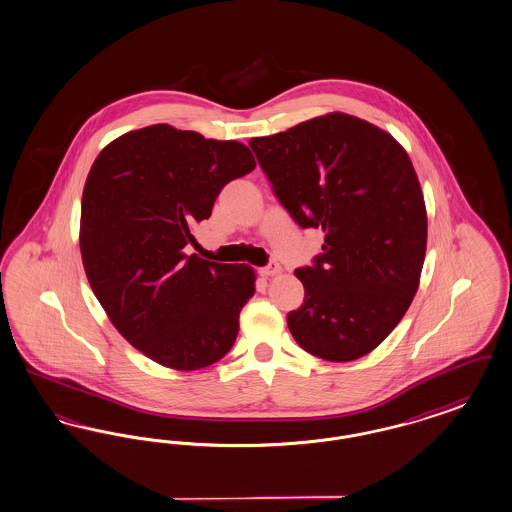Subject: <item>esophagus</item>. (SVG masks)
Wrapping results in <instances>:
<instances>
[{
  "mask_svg": "<svg viewBox=\"0 0 512 512\" xmlns=\"http://www.w3.org/2000/svg\"><path fill=\"white\" fill-rule=\"evenodd\" d=\"M259 272H261V276L270 278V276H276V274H280V272H282V266L278 265V263H270V265L265 266V268H261Z\"/></svg>",
  "mask_w": 512,
  "mask_h": 512,
  "instance_id": "34e87169",
  "label": "esophagus"
}]
</instances>
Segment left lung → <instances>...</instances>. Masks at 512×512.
Returning a JSON list of instances; mask_svg holds the SVG:
<instances>
[{"label": "left lung", "instance_id": "obj_1", "mask_svg": "<svg viewBox=\"0 0 512 512\" xmlns=\"http://www.w3.org/2000/svg\"><path fill=\"white\" fill-rule=\"evenodd\" d=\"M297 225L324 230L322 255L297 268L305 303L287 314L299 347L350 362L404 318L427 251V207L408 152L377 125L331 112L249 141Z\"/></svg>", "mask_w": 512, "mask_h": 512}]
</instances>
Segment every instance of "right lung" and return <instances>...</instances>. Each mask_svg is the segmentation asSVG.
Listing matches in <instances>:
<instances>
[{
  "instance_id": "1",
  "label": "right lung",
  "mask_w": 512,
  "mask_h": 512,
  "mask_svg": "<svg viewBox=\"0 0 512 512\" xmlns=\"http://www.w3.org/2000/svg\"><path fill=\"white\" fill-rule=\"evenodd\" d=\"M255 169L246 144L167 123L106 144L83 186L80 249L95 297L129 345L156 364L219 362L255 293V270L186 255L226 183Z\"/></svg>"
}]
</instances>
